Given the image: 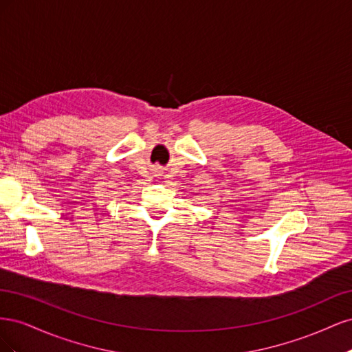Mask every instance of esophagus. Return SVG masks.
I'll return each mask as SVG.
<instances>
[{
  "label": "esophagus",
  "instance_id": "1",
  "mask_svg": "<svg viewBox=\"0 0 352 352\" xmlns=\"http://www.w3.org/2000/svg\"><path fill=\"white\" fill-rule=\"evenodd\" d=\"M154 176H162V168L155 167V168H154Z\"/></svg>",
  "mask_w": 352,
  "mask_h": 352
}]
</instances>
